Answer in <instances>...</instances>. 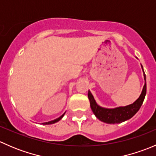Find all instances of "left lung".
Here are the masks:
<instances>
[{"label":"left lung","mask_w":156,"mask_h":156,"mask_svg":"<svg viewBox=\"0 0 156 156\" xmlns=\"http://www.w3.org/2000/svg\"><path fill=\"white\" fill-rule=\"evenodd\" d=\"M143 72H144V78L145 83L143 87L142 92L140 95L139 98L133 102L132 104L127 105L125 106H119L115 108H104L99 106L96 102L94 96L90 90H88V99L90 100V108L93 113L96 117L101 122L107 124H119L125 122L128 119H131L138 111L144 103V98L146 94V75L144 71V67L141 65Z\"/></svg>","instance_id":"8db88e82"}]
</instances>
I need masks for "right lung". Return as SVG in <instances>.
Here are the masks:
<instances>
[{"label":"right lung","instance_id":"obj_1","mask_svg":"<svg viewBox=\"0 0 156 156\" xmlns=\"http://www.w3.org/2000/svg\"><path fill=\"white\" fill-rule=\"evenodd\" d=\"M65 113H66V112H65ZM65 113H64L63 115H61L59 118H58V119H55V120H53V121H51V122H45V123H43V125H52V124H54V123H56V122H58L59 120H61V119H62V117H63V116H64V115H65Z\"/></svg>","mask_w":156,"mask_h":156}]
</instances>
